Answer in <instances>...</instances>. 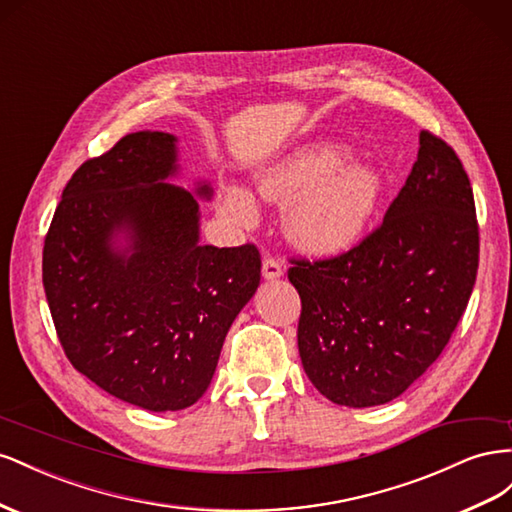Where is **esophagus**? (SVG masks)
<instances>
[{
  "mask_svg": "<svg viewBox=\"0 0 512 512\" xmlns=\"http://www.w3.org/2000/svg\"><path fill=\"white\" fill-rule=\"evenodd\" d=\"M261 274H264L266 281L279 279V276H283V264H281V261L272 259V257H266L264 266H261Z\"/></svg>",
  "mask_w": 512,
  "mask_h": 512,
  "instance_id": "1",
  "label": "esophagus"
}]
</instances>
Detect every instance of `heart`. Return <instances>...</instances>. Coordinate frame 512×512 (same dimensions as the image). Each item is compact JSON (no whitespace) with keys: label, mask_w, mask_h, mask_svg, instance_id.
<instances>
[{"label":"heart","mask_w":512,"mask_h":512,"mask_svg":"<svg viewBox=\"0 0 512 512\" xmlns=\"http://www.w3.org/2000/svg\"><path fill=\"white\" fill-rule=\"evenodd\" d=\"M257 193L283 206V229L298 251L334 257L352 248L384 195V178L371 163L349 160L345 145L321 141L296 148L255 175ZM223 210L240 225L257 221L253 195L223 188Z\"/></svg>","instance_id":"heart-1"}]
</instances>
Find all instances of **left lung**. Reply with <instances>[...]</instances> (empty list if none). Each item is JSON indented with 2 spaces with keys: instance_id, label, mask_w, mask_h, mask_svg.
I'll return each instance as SVG.
<instances>
[{
  "instance_id": "8db88e82",
  "label": "left lung",
  "mask_w": 512,
  "mask_h": 512,
  "mask_svg": "<svg viewBox=\"0 0 512 512\" xmlns=\"http://www.w3.org/2000/svg\"><path fill=\"white\" fill-rule=\"evenodd\" d=\"M478 223L470 178L448 143L422 130L418 160L382 227L352 251L294 261L298 352L326 399H397L442 354L472 296Z\"/></svg>"
}]
</instances>
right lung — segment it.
Instances as JSON below:
<instances>
[{
	"label": "right lung",
	"mask_w": 512,
	"mask_h": 512,
	"mask_svg": "<svg viewBox=\"0 0 512 512\" xmlns=\"http://www.w3.org/2000/svg\"><path fill=\"white\" fill-rule=\"evenodd\" d=\"M178 137L139 130L66 184L42 251V283L68 360L148 412L208 390L233 319L255 296L253 244H199V201L178 178Z\"/></svg>",
	"instance_id": "1"
}]
</instances>
